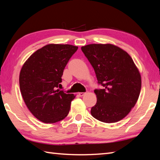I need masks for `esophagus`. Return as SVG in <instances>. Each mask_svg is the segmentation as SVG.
Masks as SVG:
<instances>
[{"mask_svg":"<svg viewBox=\"0 0 160 160\" xmlns=\"http://www.w3.org/2000/svg\"><path fill=\"white\" fill-rule=\"evenodd\" d=\"M84 94H85V93H82V92L78 93V95H79V96H80V97H82V96H83Z\"/></svg>","mask_w":160,"mask_h":160,"instance_id":"34e87169","label":"esophagus"}]
</instances>
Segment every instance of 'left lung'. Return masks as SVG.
I'll return each mask as SVG.
<instances>
[{
    "label": "left lung",
    "instance_id": "1",
    "mask_svg": "<svg viewBox=\"0 0 160 160\" xmlns=\"http://www.w3.org/2000/svg\"><path fill=\"white\" fill-rule=\"evenodd\" d=\"M92 65L98 83L97 102L91 113L98 120L114 123L133 108L140 96L141 76L133 60L120 47L111 44H91L81 47Z\"/></svg>",
    "mask_w": 160,
    "mask_h": 160
}]
</instances>
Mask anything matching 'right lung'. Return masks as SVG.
<instances>
[{
  "mask_svg": "<svg viewBox=\"0 0 160 160\" xmlns=\"http://www.w3.org/2000/svg\"><path fill=\"white\" fill-rule=\"evenodd\" d=\"M78 47L49 44L37 50L20 70V89L27 107L44 123H55L65 118L73 94L58 89L63 71Z\"/></svg>",
  "mask_w": 160,
  "mask_h": 160,
  "instance_id": "add662e5",
  "label": "right lung"
}]
</instances>
